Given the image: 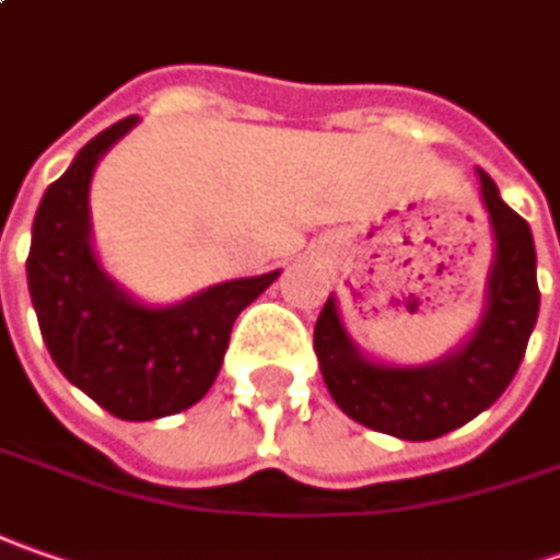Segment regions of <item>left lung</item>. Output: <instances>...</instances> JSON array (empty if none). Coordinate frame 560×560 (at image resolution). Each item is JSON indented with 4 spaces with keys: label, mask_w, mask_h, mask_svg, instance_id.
Instances as JSON below:
<instances>
[{
    "label": "left lung",
    "mask_w": 560,
    "mask_h": 560,
    "mask_svg": "<svg viewBox=\"0 0 560 560\" xmlns=\"http://www.w3.org/2000/svg\"><path fill=\"white\" fill-rule=\"evenodd\" d=\"M480 191L495 232V262L487 284V313L458 353L421 369L369 362L347 338L335 298L318 313L313 350L322 377L340 409L372 431L399 440L450 434L505 394L527 353L539 316L530 225L499 198V188L483 170Z\"/></svg>",
    "instance_id": "left-lung-1"
}]
</instances>
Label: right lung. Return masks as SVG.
Listing matches in <instances>:
<instances>
[{
    "mask_svg": "<svg viewBox=\"0 0 560 560\" xmlns=\"http://www.w3.org/2000/svg\"><path fill=\"white\" fill-rule=\"evenodd\" d=\"M132 126L136 117L107 126L46 188L33 220L27 284L43 340L70 384L124 421H151L210 390L235 318L279 272L222 281L166 310L126 298L89 244V179Z\"/></svg>",
    "mask_w": 560,
    "mask_h": 560,
    "instance_id": "obj_1",
    "label": "right lung"
}]
</instances>
